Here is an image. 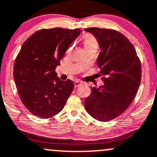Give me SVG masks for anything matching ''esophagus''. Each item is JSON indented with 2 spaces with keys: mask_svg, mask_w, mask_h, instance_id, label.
<instances>
[{
  "mask_svg": "<svg viewBox=\"0 0 157 157\" xmlns=\"http://www.w3.org/2000/svg\"><path fill=\"white\" fill-rule=\"evenodd\" d=\"M74 83H75V88H77V87H79V86H81V82H80V81H75V82H74Z\"/></svg>",
  "mask_w": 157,
  "mask_h": 157,
  "instance_id": "1",
  "label": "esophagus"
}]
</instances>
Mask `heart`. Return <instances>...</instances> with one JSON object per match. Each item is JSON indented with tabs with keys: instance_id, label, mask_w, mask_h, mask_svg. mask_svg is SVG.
<instances>
[{
	"instance_id": "1",
	"label": "heart",
	"mask_w": 157,
	"mask_h": 157,
	"mask_svg": "<svg viewBox=\"0 0 157 157\" xmlns=\"http://www.w3.org/2000/svg\"><path fill=\"white\" fill-rule=\"evenodd\" d=\"M84 45L85 47H94L96 48L98 46L97 39L92 35H88L84 39Z\"/></svg>"
}]
</instances>
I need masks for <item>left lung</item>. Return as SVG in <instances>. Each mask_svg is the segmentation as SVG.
<instances>
[{
  "label": "left lung",
  "mask_w": 157,
  "mask_h": 157,
  "mask_svg": "<svg viewBox=\"0 0 157 157\" xmlns=\"http://www.w3.org/2000/svg\"><path fill=\"white\" fill-rule=\"evenodd\" d=\"M97 39L101 49L97 65L103 86L92 87L86 98V112L99 121H109L123 114L135 98L142 78V66L135 48L117 30L86 28Z\"/></svg>",
  "instance_id": "8db88e82"
}]
</instances>
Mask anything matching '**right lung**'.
<instances>
[{
  "mask_svg": "<svg viewBox=\"0 0 157 157\" xmlns=\"http://www.w3.org/2000/svg\"><path fill=\"white\" fill-rule=\"evenodd\" d=\"M81 31L55 27L34 33L22 44L15 60L13 76L22 104L42 118L63 109L74 89L71 80H60L55 69Z\"/></svg>",
  "mask_w": 157,
  "mask_h": 157,
  "instance_id": "1",
  "label": "right lung"
}]
</instances>
